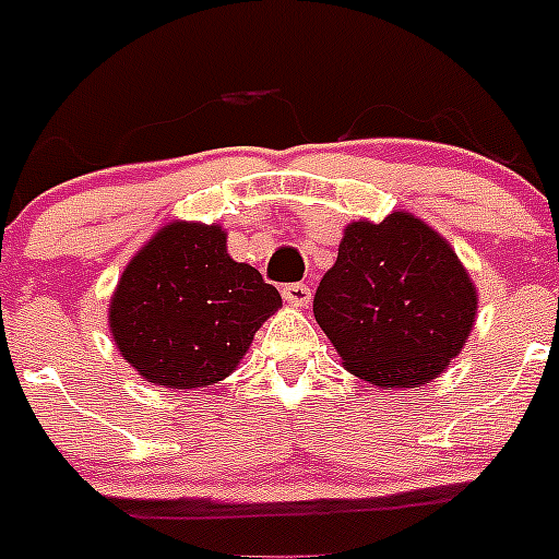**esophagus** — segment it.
Listing matches in <instances>:
<instances>
[{"mask_svg": "<svg viewBox=\"0 0 559 559\" xmlns=\"http://www.w3.org/2000/svg\"><path fill=\"white\" fill-rule=\"evenodd\" d=\"M281 295H284V300L295 308H302L311 302V289H308L306 284H286L284 289H281Z\"/></svg>", "mask_w": 559, "mask_h": 559, "instance_id": "34e87169", "label": "esophagus"}]
</instances>
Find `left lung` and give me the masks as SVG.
<instances>
[{
    "label": "left lung",
    "instance_id": "1",
    "mask_svg": "<svg viewBox=\"0 0 559 559\" xmlns=\"http://www.w3.org/2000/svg\"><path fill=\"white\" fill-rule=\"evenodd\" d=\"M478 295L454 248L411 213L352 222L313 316L346 370L381 389L430 384L462 352Z\"/></svg>",
    "mask_w": 559,
    "mask_h": 559
}]
</instances>
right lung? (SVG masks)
<instances>
[{
  "mask_svg": "<svg viewBox=\"0 0 559 559\" xmlns=\"http://www.w3.org/2000/svg\"><path fill=\"white\" fill-rule=\"evenodd\" d=\"M278 308V289L229 257L218 224L173 222L129 259L107 319L145 381L197 389L227 379Z\"/></svg>",
  "mask_w": 559,
  "mask_h": 559,
  "instance_id": "1",
  "label": "right lung"
}]
</instances>
